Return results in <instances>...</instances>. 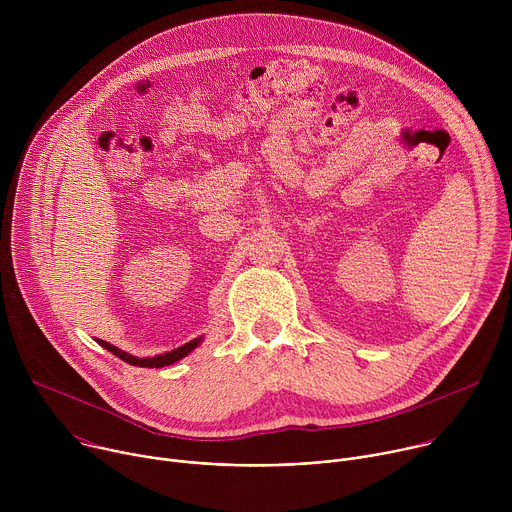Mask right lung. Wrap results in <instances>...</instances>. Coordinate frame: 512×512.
Returning a JSON list of instances; mask_svg holds the SVG:
<instances>
[{
    "label": "right lung",
    "instance_id": "1",
    "mask_svg": "<svg viewBox=\"0 0 512 512\" xmlns=\"http://www.w3.org/2000/svg\"><path fill=\"white\" fill-rule=\"evenodd\" d=\"M97 342H99L103 348H107L111 354L119 356L123 362L133 364V367L162 369V367H168V364H174V362L182 360L184 356H188V354L202 342V336H200V338H194V340H190V342H186L184 346H180V348H176V350H172V352H164V354H158V356H143V358L133 356V354H129V352H125V350H121V348H117V346H113V344H109V342H105V340H97Z\"/></svg>",
    "mask_w": 512,
    "mask_h": 512
}]
</instances>
